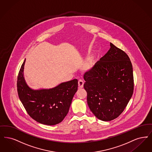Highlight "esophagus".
<instances>
[{
    "instance_id": "1",
    "label": "esophagus",
    "mask_w": 152,
    "mask_h": 152,
    "mask_svg": "<svg viewBox=\"0 0 152 152\" xmlns=\"http://www.w3.org/2000/svg\"><path fill=\"white\" fill-rule=\"evenodd\" d=\"M84 81L82 79H80L78 81V84H79V88H83L84 86Z\"/></svg>"
}]
</instances>
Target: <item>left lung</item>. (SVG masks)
I'll return each mask as SVG.
<instances>
[{
	"label": "left lung",
	"mask_w": 152,
	"mask_h": 152,
	"mask_svg": "<svg viewBox=\"0 0 152 152\" xmlns=\"http://www.w3.org/2000/svg\"><path fill=\"white\" fill-rule=\"evenodd\" d=\"M84 79L87 103L98 119L111 121L121 114L134 92L132 65L124 51L110 43L108 52Z\"/></svg>",
	"instance_id": "1"
}]
</instances>
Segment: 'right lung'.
I'll use <instances>...</instances> for the list:
<instances>
[{
    "instance_id": "obj_1",
    "label": "right lung",
    "mask_w": 152,
    "mask_h": 152,
    "mask_svg": "<svg viewBox=\"0 0 152 152\" xmlns=\"http://www.w3.org/2000/svg\"><path fill=\"white\" fill-rule=\"evenodd\" d=\"M25 59L20 69L17 87L18 97L28 114L36 121L53 126L67 115L77 91L78 80L61 83L54 88L34 90L26 84L24 76Z\"/></svg>"
}]
</instances>
